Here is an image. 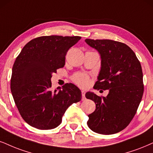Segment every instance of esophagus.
Listing matches in <instances>:
<instances>
[{"label":"esophagus","instance_id":"34e87169","mask_svg":"<svg viewBox=\"0 0 153 153\" xmlns=\"http://www.w3.org/2000/svg\"><path fill=\"white\" fill-rule=\"evenodd\" d=\"M86 99L85 97V91H82V101H84Z\"/></svg>","mask_w":153,"mask_h":153}]
</instances>
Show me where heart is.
I'll list each match as a JSON object with an SVG mask.
<instances>
[{
    "instance_id": "b5f03b06",
    "label": "heart",
    "mask_w": 153,
    "mask_h": 153,
    "mask_svg": "<svg viewBox=\"0 0 153 153\" xmlns=\"http://www.w3.org/2000/svg\"><path fill=\"white\" fill-rule=\"evenodd\" d=\"M71 80L80 87H87L90 83V79L88 74L83 72H78L74 74L71 77Z\"/></svg>"
}]
</instances>
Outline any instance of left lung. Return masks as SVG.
<instances>
[{"mask_svg": "<svg viewBox=\"0 0 153 153\" xmlns=\"http://www.w3.org/2000/svg\"><path fill=\"white\" fill-rule=\"evenodd\" d=\"M85 42L101 54V71L94 88L109 91L106 97L86 94V99L96 103L94 112L88 116L87 125L95 133L114 134L129 125L142 99L144 85L140 62L123 42L91 39Z\"/></svg>", "mask_w": 153, "mask_h": 153, "instance_id": "left-lung-1", "label": "left lung"}]
</instances>
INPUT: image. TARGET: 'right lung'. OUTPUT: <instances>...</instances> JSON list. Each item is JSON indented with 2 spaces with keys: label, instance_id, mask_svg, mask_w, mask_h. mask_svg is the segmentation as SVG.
Wrapping results in <instances>:
<instances>
[{
  "label": "right lung",
  "instance_id": "add662e5",
  "mask_svg": "<svg viewBox=\"0 0 153 153\" xmlns=\"http://www.w3.org/2000/svg\"><path fill=\"white\" fill-rule=\"evenodd\" d=\"M79 36H42L24 46L13 67L10 90L19 113L30 126L55 128L69 105L82 99V92L69 83L52 88L51 77L65 65L69 48Z\"/></svg>",
  "mask_w": 153,
  "mask_h": 153
}]
</instances>
